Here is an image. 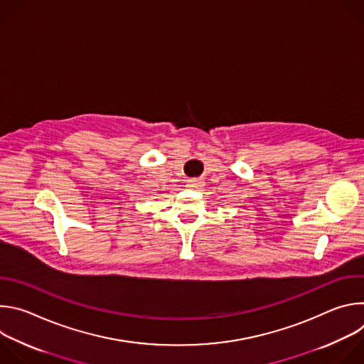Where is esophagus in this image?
I'll use <instances>...</instances> for the list:
<instances>
[{
  "label": "esophagus",
  "mask_w": 364,
  "mask_h": 364,
  "mask_svg": "<svg viewBox=\"0 0 364 364\" xmlns=\"http://www.w3.org/2000/svg\"><path fill=\"white\" fill-rule=\"evenodd\" d=\"M187 187H190V188H201L203 187V181L196 180V178L187 180Z\"/></svg>",
  "instance_id": "34e87169"
}]
</instances>
